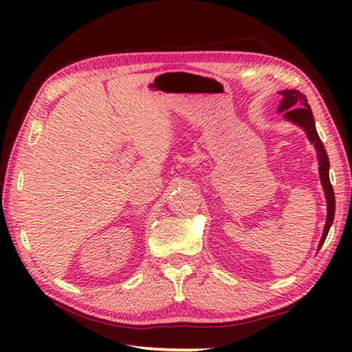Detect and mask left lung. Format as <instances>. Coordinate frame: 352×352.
Listing matches in <instances>:
<instances>
[{
  "label": "left lung",
  "mask_w": 352,
  "mask_h": 352,
  "mask_svg": "<svg viewBox=\"0 0 352 352\" xmlns=\"http://www.w3.org/2000/svg\"><path fill=\"white\" fill-rule=\"evenodd\" d=\"M278 94L283 96L281 104L278 106V113L283 111V118L286 119V121L302 129L318 153L319 177H320V183H322L325 199H327V221H325L324 233H322V237H320L319 248H318L320 250V246H322L325 242L328 231H330V227L334 219V212H336L334 192H333V186L330 183V160H328V154L325 151L322 140L319 139V134L316 131L315 118H313L311 109L307 102V96L302 95L301 92L294 91V89H292V91L290 89L289 91H280Z\"/></svg>",
  "instance_id": "obj_1"
}]
</instances>
